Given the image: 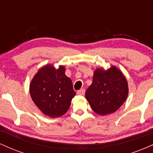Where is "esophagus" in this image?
I'll return each instance as SVG.
<instances>
[{
	"label": "esophagus",
	"instance_id": "esophagus-1",
	"mask_svg": "<svg viewBox=\"0 0 153 153\" xmlns=\"http://www.w3.org/2000/svg\"><path fill=\"white\" fill-rule=\"evenodd\" d=\"M85 89L82 88V89H80V90H79L78 92H77V94L79 95V96H82V95H84L85 94Z\"/></svg>",
	"mask_w": 153,
	"mask_h": 153
}]
</instances>
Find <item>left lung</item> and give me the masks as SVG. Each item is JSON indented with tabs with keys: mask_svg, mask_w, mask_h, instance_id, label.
<instances>
[{
	"mask_svg": "<svg viewBox=\"0 0 153 153\" xmlns=\"http://www.w3.org/2000/svg\"><path fill=\"white\" fill-rule=\"evenodd\" d=\"M129 92L127 81L115 66L105 71H94L93 82L85 91V99L96 114L106 115L115 112L127 99Z\"/></svg>",
	"mask_w": 153,
	"mask_h": 153,
	"instance_id": "obj_1",
	"label": "left lung"
}]
</instances>
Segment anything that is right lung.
Listing matches in <instances>:
<instances>
[{"instance_id":"obj_1","label":"right lung","mask_w":153,"mask_h":153,"mask_svg":"<svg viewBox=\"0 0 153 153\" xmlns=\"http://www.w3.org/2000/svg\"><path fill=\"white\" fill-rule=\"evenodd\" d=\"M65 73L64 66L56 69L46 65L34 75L29 86L31 97L36 106L44 114L52 118L65 114L76 94L71 79Z\"/></svg>"}]
</instances>
